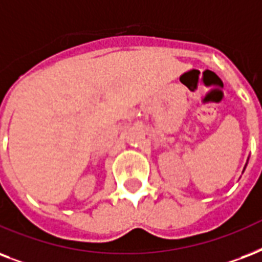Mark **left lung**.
Returning a JSON list of instances; mask_svg holds the SVG:
<instances>
[{"label":"left lung","mask_w":262,"mask_h":262,"mask_svg":"<svg viewBox=\"0 0 262 262\" xmlns=\"http://www.w3.org/2000/svg\"><path fill=\"white\" fill-rule=\"evenodd\" d=\"M247 161H249V159H247ZM246 166H247V163H246ZM246 166H245V169H246ZM245 169H243V170H245Z\"/></svg>","instance_id":"1"}]
</instances>
